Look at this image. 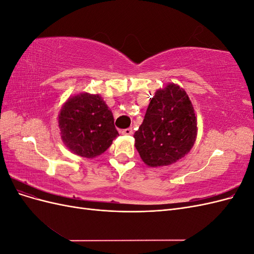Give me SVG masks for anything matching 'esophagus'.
Returning <instances> with one entry per match:
<instances>
[{
    "label": "esophagus",
    "mask_w": 254,
    "mask_h": 254,
    "mask_svg": "<svg viewBox=\"0 0 254 254\" xmlns=\"http://www.w3.org/2000/svg\"><path fill=\"white\" fill-rule=\"evenodd\" d=\"M122 134H124V135H130V134H132V128L123 129V130H122Z\"/></svg>",
    "instance_id": "obj_1"
}]
</instances>
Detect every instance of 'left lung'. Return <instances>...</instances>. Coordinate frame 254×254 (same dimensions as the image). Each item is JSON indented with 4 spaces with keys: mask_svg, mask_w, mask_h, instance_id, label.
<instances>
[{
    "mask_svg": "<svg viewBox=\"0 0 254 254\" xmlns=\"http://www.w3.org/2000/svg\"><path fill=\"white\" fill-rule=\"evenodd\" d=\"M196 135L193 105L186 91L170 83L151 98L133 137L144 163L159 167L173 164L188 155Z\"/></svg>",
    "mask_w": 254,
    "mask_h": 254,
    "instance_id": "1",
    "label": "left lung"
}]
</instances>
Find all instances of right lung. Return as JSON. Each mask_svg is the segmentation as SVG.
Listing matches in <instances>:
<instances>
[{
	"label": "right lung",
	"instance_id": "obj_1",
	"mask_svg": "<svg viewBox=\"0 0 254 254\" xmlns=\"http://www.w3.org/2000/svg\"><path fill=\"white\" fill-rule=\"evenodd\" d=\"M58 121L66 147L84 158L102 155L119 135L111 111L97 94L82 93L68 98Z\"/></svg>",
	"mask_w": 254,
	"mask_h": 254
}]
</instances>
